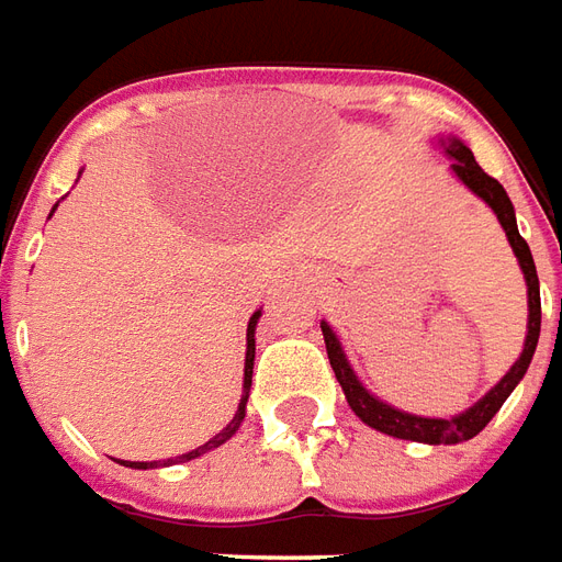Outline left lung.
Masks as SVG:
<instances>
[{
  "mask_svg": "<svg viewBox=\"0 0 562 562\" xmlns=\"http://www.w3.org/2000/svg\"><path fill=\"white\" fill-rule=\"evenodd\" d=\"M439 145L441 150L451 157L453 175H457L475 196L484 199L493 209V214L499 217L505 236H508V245H512L517 262H520V272L527 278V338H524V351H520V357L515 360V366H512V369L499 378V384H493L472 408H465L463 415H408V412H400V408H393L387 402H381L378 396H372V393L360 384V378L353 375L351 363H348V357L341 351V341H338V336L333 333V326L324 321L321 329H324L329 366H333L338 384L345 390V400H348V405L353 408V415L360 417L366 427L378 429V432H387L393 439L424 441V445H460V441L479 436L481 429L491 424L493 415L503 408V402L512 396V390L520 384V378L527 375L529 360H532L536 345H539V329H542V300H539V274H536V262H532L529 245L520 238V233H517L515 205H512V199H508V193L503 190V184L481 169L479 162H475V157H472V150H469L460 138L448 135V138H439Z\"/></svg>",
  "mask_w": 562,
  "mask_h": 562,
  "instance_id": "1",
  "label": "left lung"
}]
</instances>
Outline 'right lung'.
<instances>
[{
    "instance_id": "right-lung-1",
    "label": "right lung",
    "mask_w": 562,
    "mask_h": 562,
    "mask_svg": "<svg viewBox=\"0 0 562 562\" xmlns=\"http://www.w3.org/2000/svg\"><path fill=\"white\" fill-rule=\"evenodd\" d=\"M54 211H57V205H54ZM257 321H260V312L250 314L248 321V351H245V384H241V400H238V408H236V417L226 424L214 439H209L205 445H199L196 451H187L181 453V457H175V460H154V463H130V460H121L123 465H130V469H154V465H169V463H187V460H196V457H202V453L214 451V448H221L226 439H233L236 436V429L241 427V420H245V405H248V393H250V375H254V351H257V345H254V333H257Z\"/></svg>"
}]
</instances>
